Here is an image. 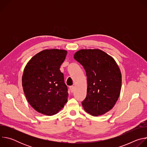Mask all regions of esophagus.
Here are the masks:
<instances>
[{
  "instance_id": "34e87169",
  "label": "esophagus",
  "mask_w": 147,
  "mask_h": 147,
  "mask_svg": "<svg viewBox=\"0 0 147 147\" xmlns=\"http://www.w3.org/2000/svg\"><path fill=\"white\" fill-rule=\"evenodd\" d=\"M70 90L71 92H73L74 90V86H70Z\"/></svg>"
}]
</instances>
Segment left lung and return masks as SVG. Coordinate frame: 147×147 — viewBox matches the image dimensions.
<instances>
[{
	"label": "left lung",
	"mask_w": 147,
	"mask_h": 147,
	"mask_svg": "<svg viewBox=\"0 0 147 147\" xmlns=\"http://www.w3.org/2000/svg\"><path fill=\"white\" fill-rule=\"evenodd\" d=\"M74 58L85 69L87 96L81 102L84 110L94 116L113 108L120 95L121 74L115 60L99 49H81Z\"/></svg>",
	"instance_id": "8db88e82"
}]
</instances>
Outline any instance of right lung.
Instances as JSON below:
<instances>
[{"instance_id": "add662e5", "label": "right lung", "mask_w": 147, "mask_h": 147, "mask_svg": "<svg viewBox=\"0 0 147 147\" xmlns=\"http://www.w3.org/2000/svg\"><path fill=\"white\" fill-rule=\"evenodd\" d=\"M67 51L46 49L33 56L22 77L24 94L30 105L48 116L56 114L67 102L68 89L60 67Z\"/></svg>"}]
</instances>
